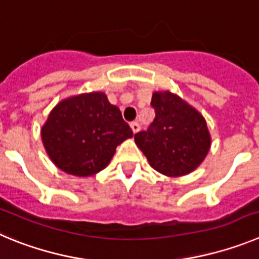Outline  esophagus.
<instances>
[{
    "label": "esophagus",
    "mask_w": 259,
    "mask_h": 259,
    "mask_svg": "<svg viewBox=\"0 0 259 259\" xmlns=\"http://www.w3.org/2000/svg\"><path fill=\"white\" fill-rule=\"evenodd\" d=\"M130 127H132V130L134 134L135 133H138L139 129H141V126H139V124L137 122V121H133V122H130Z\"/></svg>",
    "instance_id": "esophagus-1"
}]
</instances>
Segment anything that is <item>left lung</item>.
I'll use <instances>...</instances> for the list:
<instances>
[{"label":"left lung","instance_id":"8db88e82","mask_svg":"<svg viewBox=\"0 0 259 259\" xmlns=\"http://www.w3.org/2000/svg\"><path fill=\"white\" fill-rule=\"evenodd\" d=\"M155 118L147 130L134 135L151 166L169 177L196 169L210 148L206 122L196 109L169 92L155 93Z\"/></svg>","mask_w":259,"mask_h":259}]
</instances>
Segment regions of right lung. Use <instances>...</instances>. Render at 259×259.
<instances>
[{
    "label": "right lung",
    "instance_id": "obj_1",
    "mask_svg": "<svg viewBox=\"0 0 259 259\" xmlns=\"http://www.w3.org/2000/svg\"><path fill=\"white\" fill-rule=\"evenodd\" d=\"M42 142L59 169L77 177L103 170L116 147L133 130L103 93L69 98L58 104L42 127Z\"/></svg>",
    "mask_w": 259,
    "mask_h": 259
}]
</instances>
